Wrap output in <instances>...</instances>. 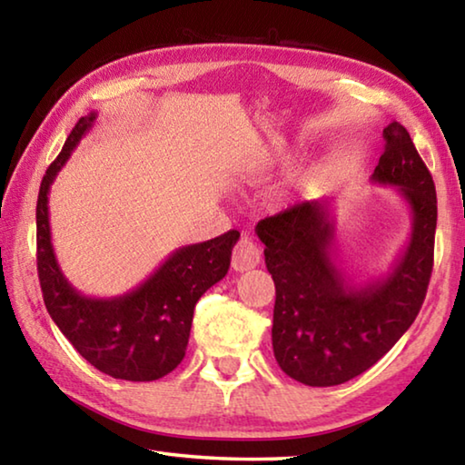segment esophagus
<instances>
[{
    "label": "esophagus",
    "instance_id": "obj_1",
    "mask_svg": "<svg viewBox=\"0 0 465 465\" xmlns=\"http://www.w3.org/2000/svg\"><path fill=\"white\" fill-rule=\"evenodd\" d=\"M258 264H261V248H258V243L254 240L243 235V238L235 243L233 254H232L233 271L243 272V271L254 269Z\"/></svg>",
    "mask_w": 465,
    "mask_h": 465
}]
</instances>
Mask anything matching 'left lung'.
<instances>
[{
  "label": "left lung",
  "mask_w": 465,
  "mask_h": 465,
  "mask_svg": "<svg viewBox=\"0 0 465 465\" xmlns=\"http://www.w3.org/2000/svg\"><path fill=\"white\" fill-rule=\"evenodd\" d=\"M373 180L398 186L411 204L408 246L383 281L352 287L332 261L328 201L297 203L258 222L272 274V351L289 377L312 388L352 380L373 367L419 316L432 272L437 193L429 168L400 123L383 129Z\"/></svg>",
  "instance_id": "8db88e82"
}]
</instances>
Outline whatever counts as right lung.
<instances>
[{
    "label": "right lung",
    "mask_w": 465,
    "mask_h": 465,
    "mask_svg": "<svg viewBox=\"0 0 465 465\" xmlns=\"http://www.w3.org/2000/svg\"><path fill=\"white\" fill-rule=\"evenodd\" d=\"M94 121L96 113L77 121L43 176L36 201L38 281L49 316L90 365L114 380L153 381L174 371L184 359L194 305L227 274L240 232L178 248L152 277L121 297L96 299L75 291L53 252L49 191Z\"/></svg>",
    "instance_id": "1"
}]
</instances>
